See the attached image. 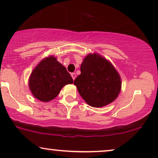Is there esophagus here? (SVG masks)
Wrapping results in <instances>:
<instances>
[{"instance_id": "34e87169", "label": "esophagus", "mask_w": 158, "mask_h": 158, "mask_svg": "<svg viewBox=\"0 0 158 158\" xmlns=\"http://www.w3.org/2000/svg\"><path fill=\"white\" fill-rule=\"evenodd\" d=\"M71 76H72L73 81H74V80L75 79V77H76V75H75V73H71Z\"/></svg>"}]
</instances>
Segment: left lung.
Instances as JSON below:
<instances>
[{
  "mask_svg": "<svg viewBox=\"0 0 158 158\" xmlns=\"http://www.w3.org/2000/svg\"><path fill=\"white\" fill-rule=\"evenodd\" d=\"M81 73L74 84L90 106H105L117 98L122 88L120 75L102 56L96 53L88 55L81 64Z\"/></svg>",
  "mask_w": 158,
  "mask_h": 158,
  "instance_id": "obj_1",
  "label": "left lung"
}]
</instances>
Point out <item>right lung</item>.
I'll return each instance as SVG.
<instances>
[{
  "instance_id": "add662e5",
  "label": "right lung",
  "mask_w": 158,
  "mask_h": 158,
  "mask_svg": "<svg viewBox=\"0 0 158 158\" xmlns=\"http://www.w3.org/2000/svg\"><path fill=\"white\" fill-rule=\"evenodd\" d=\"M73 83V80L65 67L54 56H49L42 60L32 71L29 86L36 98L48 102L58 96L64 85Z\"/></svg>"
}]
</instances>
